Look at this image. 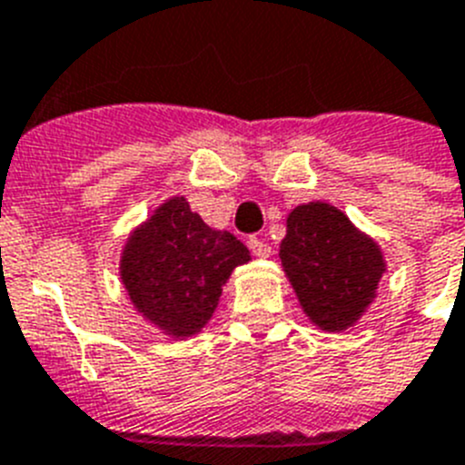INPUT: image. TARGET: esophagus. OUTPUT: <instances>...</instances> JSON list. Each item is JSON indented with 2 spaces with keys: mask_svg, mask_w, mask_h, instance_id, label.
<instances>
[{
  "mask_svg": "<svg viewBox=\"0 0 465 465\" xmlns=\"http://www.w3.org/2000/svg\"><path fill=\"white\" fill-rule=\"evenodd\" d=\"M248 248L252 250V255H255V257H260V260H266V257H272V245L266 243L264 238L250 236V241H248Z\"/></svg>",
  "mask_w": 465,
  "mask_h": 465,
  "instance_id": "34e87169",
  "label": "esophagus"
}]
</instances>
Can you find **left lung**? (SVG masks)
<instances>
[{"mask_svg": "<svg viewBox=\"0 0 465 465\" xmlns=\"http://www.w3.org/2000/svg\"><path fill=\"white\" fill-rule=\"evenodd\" d=\"M285 227L278 255L309 322L322 332L353 328L386 273L377 241L325 201L297 205Z\"/></svg>", "mask_w": 465, "mask_h": 465, "instance_id": "obj_1", "label": "left lung"}]
</instances>
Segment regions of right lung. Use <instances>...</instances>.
<instances>
[{"label":"right lung","mask_w":465,"mask_h":465,"mask_svg":"<svg viewBox=\"0 0 465 465\" xmlns=\"http://www.w3.org/2000/svg\"><path fill=\"white\" fill-rule=\"evenodd\" d=\"M248 262L233 233L208 227L184 196H171L128 233L119 276L149 325L187 339L208 325L232 272Z\"/></svg>","instance_id":"obj_1"}]
</instances>
